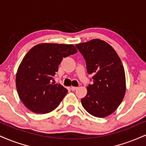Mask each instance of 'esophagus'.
<instances>
[{"label": "esophagus", "mask_w": 146, "mask_h": 146, "mask_svg": "<svg viewBox=\"0 0 146 146\" xmlns=\"http://www.w3.org/2000/svg\"><path fill=\"white\" fill-rule=\"evenodd\" d=\"M77 88H78V87H75V86H71V89L72 90H73V91L76 90Z\"/></svg>", "instance_id": "1"}]
</instances>
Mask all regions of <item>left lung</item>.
<instances>
[{
  "label": "left lung",
  "mask_w": 146,
  "mask_h": 146,
  "mask_svg": "<svg viewBox=\"0 0 146 146\" xmlns=\"http://www.w3.org/2000/svg\"><path fill=\"white\" fill-rule=\"evenodd\" d=\"M86 60L87 72L93 84L87 86L82 104L90 115L105 117L121 103L125 93L124 68L116 51L106 42L93 39L75 44Z\"/></svg>",
  "instance_id": "left-lung-1"
}]
</instances>
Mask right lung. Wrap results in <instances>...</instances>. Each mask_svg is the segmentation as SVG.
<instances>
[{"mask_svg": "<svg viewBox=\"0 0 146 146\" xmlns=\"http://www.w3.org/2000/svg\"><path fill=\"white\" fill-rule=\"evenodd\" d=\"M77 52L73 44L55 43L38 44L27 52L18 66L16 86L28 109L46 114L58 106L68 90L51 81L63 58Z\"/></svg>", "mask_w": 146, "mask_h": 146, "instance_id": "right-lung-1", "label": "right lung"}]
</instances>
